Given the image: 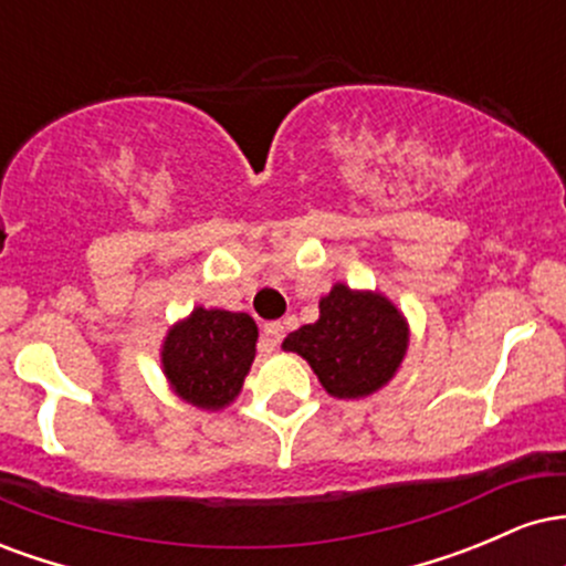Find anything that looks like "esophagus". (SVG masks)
<instances>
[{
  "mask_svg": "<svg viewBox=\"0 0 566 566\" xmlns=\"http://www.w3.org/2000/svg\"><path fill=\"white\" fill-rule=\"evenodd\" d=\"M284 333H287V327H284V322H269L263 327V348L274 350L279 343H282Z\"/></svg>",
  "mask_w": 566,
  "mask_h": 566,
  "instance_id": "34e87169",
  "label": "esophagus"
}]
</instances>
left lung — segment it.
I'll return each mask as SVG.
<instances>
[{
	"label": "left lung",
	"instance_id": "1",
	"mask_svg": "<svg viewBox=\"0 0 566 566\" xmlns=\"http://www.w3.org/2000/svg\"><path fill=\"white\" fill-rule=\"evenodd\" d=\"M284 350L308 361L327 394L359 399L391 380L407 350V324L386 297L335 284L319 303V322L284 337Z\"/></svg>",
	"mask_w": 566,
	"mask_h": 566
}]
</instances>
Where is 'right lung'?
I'll use <instances>...</instances> for the list:
<instances>
[{
	"instance_id": "add662e5",
	"label": "right lung",
	"mask_w": 566,
	"mask_h": 566,
	"mask_svg": "<svg viewBox=\"0 0 566 566\" xmlns=\"http://www.w3.org/2000/svg\"><path fill=\"white\" fill-rule=\"evenodd\" d=\"M258 327L252 316L197 308L165 340L161 361L172 388L191 405L226 407L242 388L255 359Z\"/></svg>"
}]
</instances>
